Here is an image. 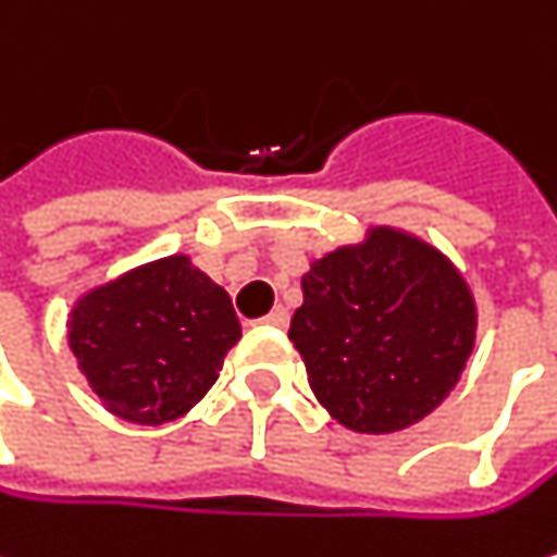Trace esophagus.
<instances>
[{"label":"esophagus","mask_w":557,"mask_h":557,"mask_svg":"<svg viewBox=\"0 0 557 557\" xmlns=\"http://www.w3.org/2000/svg\"><path fill=\"white\" fill-rule=\"evenodd\" d=\"M260 323H267V326H287V323H290V313H287L284 307H273Z\"/></svg>","instance_id":"obj_1"}]
</instances>
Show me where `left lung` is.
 I'll use <instances>...</instances> for the list:
<instances>
[{
  "mask_svg": "<svg viewBox=\"0 0 557 557\" xmlns=\"http://www.w3.org/2000/svg\"><path fill=\"white\" fill-rule=\"evenodd\" d=\"M290 339L317 403L346 429L416 425L459 383L479 307L462 270L429 240L373 224L304 273Z\"/></svg>",
  "mask_w": 557,
  "mask_h": 557,
  "instance_id": "left-lung-1",
  "label": "left lung"
}]
</instances>
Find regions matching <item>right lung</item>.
<instances>
[{"label": "right lung", "mask_w": 557, "mask_h": 557, "mask_svg": "<svg viewBox=\"0 0 557 557\" xmlns=\"http://www.w3.org/2000/svg\"><path fill=\"white\" fill-rule=\"evenodd\" d=\"M69 349L98 403L125 422L164 425L218 383L240 320L187 253L158 257L75 297Z\"/></svg>", "instance_id": "obj_1"}]
</instances>
